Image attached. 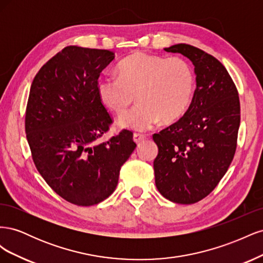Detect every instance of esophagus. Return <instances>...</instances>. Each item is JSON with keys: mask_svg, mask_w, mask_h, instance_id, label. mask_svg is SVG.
Wrapping results in <instances>:
<instances>
[{"mask_svg": "<svg viewBox=\"0 0 263 263\" xmlns=\"http://www.w3.org/2000/svg\"><path fill=\"white\" fill-rule=\"evenodd\" d=\"M134 141L136 142V144H139V142H141L144 139H146V136L145 135H141V134H134Z\"/></svg>", "mask_w": 263, "mask_h": 263, "instance_id": "obj_1", "label": "esophagus"}]
</instances>
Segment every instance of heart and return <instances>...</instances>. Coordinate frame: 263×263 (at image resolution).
Listing matches in <instances>:
<instances>
[{
	"label": "heart",
	"mask_w": 263,
	"mask_h": 263,
	"mask_svg": "<svg viewBox=\"0 0 263 263\" xmlns=\"http://www.w3.org/2000/svg\"><path fill=\"white\" fill-rule=\"evenodd\" d=\"M118 79L100 78L97 91L102 104L124 114L136 99L138 104L119 118L122 128L145 132L160 119L171 123L186 112L195 89V76L183 58L135 52L117 67Z\"/></svg>",
	"instance_id": "obj_1"
}]
</instances>
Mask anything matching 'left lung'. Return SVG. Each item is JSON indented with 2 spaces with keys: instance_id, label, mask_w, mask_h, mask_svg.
<instances>
[{
  "instance_id": "8db88e82",
  "label": "left lung",
  "mask_w": 263,
  "mask_h": 263,
  "mask_svg": "<svg viewBox=\"0 0 263 263\" xmlns=\"http://www.w3.org/2000/svg\"><path fill=\"white\" fill-rule=\"evenodd\" d=\"M164 50L192 61L196 89L185 114L154 135L156 186L166 200L193 204L216 187L233 161L239 97L228 71L213 55L186 44Z\"/></svg>"
}]
</instances>
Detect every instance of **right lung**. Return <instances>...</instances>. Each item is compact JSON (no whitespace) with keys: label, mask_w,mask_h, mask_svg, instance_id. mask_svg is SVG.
Returning a JSON list of instances; mask_svg holds the SVG:
<instances>
[{"label":"right lung","mask_w":263,"mask_h":263,"mask_svg":"<svg viewBox=\"0 0 263 263\" xmlns=\"http://www.w3.org/2000/svg\"><path fill=\"white\" fill-rule=\"evenodd\" d=\"M114 57L109 50L68 46L30 86L25 130L34 163L55 193L79 206L99 204L114 192L121 166L136 148L126 129L100 139L112 118L97 83Z\"/></svg>","instance_id":"right-lung-1"}]
</instances>
